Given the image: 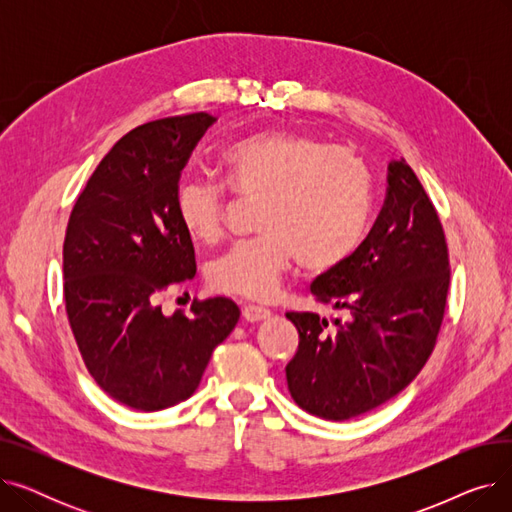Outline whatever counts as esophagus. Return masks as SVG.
I'll use <instances>...</instances> for the list:
<instances>
[{"label":"esophagus","instance_id":"1","mask_svg":"<svg viewBox=\"0 0 512 512\" xmlns=\"http://www.w3.org/2000/svg\"><path fill=\"white\" fill-rule=\"evenodd\" d=\"M242 317L247 321H261L265 317H270V309L261 305H245L242 307Z\"/></svg>","mask_w":512,"mask_h":512}]
</instances>
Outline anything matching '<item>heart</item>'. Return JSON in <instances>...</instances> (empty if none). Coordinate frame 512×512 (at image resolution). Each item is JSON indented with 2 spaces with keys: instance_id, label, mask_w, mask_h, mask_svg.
Masks as SVG:
<instances>
[{
  "instance_id": "obj_1",
  "label": "heart",
  "mask_w": 512,
  "mask_h": 512,
  "mask_svg": "<svg viewBox=\"0 0 512 512\" xmlns=\"http://www.w3.org/2000/svg\"><path fill=\"white\" fill-rule=\"evenodd\" d=\"M236 193L261 197L259 234L234 245L209 265L213 290L247 299L276 292L294 259L309 272H328L351 257L365 236L373 207V176L355 151L313 134L263 130L224 151ZM228 186L184 178L176 213L188 236L211 242L224 230Z\"/></svg>"
}]
</instances>
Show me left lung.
<instances>
[{
  "label": "left lung",
  "instance_id": "obj_1",
  "mask_svg": "<svg viewBox=\"0 0 512 512\" xmlns=\"http://www.w3.org/2000/svg\"><path fill=\"white\" fill-rule=\"evenodd\" d=\"M450 286L438 211L405 159L388 164L384 207L359 249L313 280L315 301L348 319L288 311L299 330L286 382L321 419L359 417L405 390L432 355Z\"/></svg>",
  "mask_w": 512,
  "mask_h": 512
}]
</instances>
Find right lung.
<instances>
[{"label":"right lung","instance_id":"right-lung-1","mask_svg":"<svg viewBox=\"0 0 512 512\" xmlns=\"http://www.w3.org/2000/svg\"><path fill=\"white\" fill-rule=\"evenodd\" d=\"M197 112L126 132L87 180L64 238V301L78 351L99 388L137 411L193 396L213 348L234 330V301L161 313V292L197 274L176 213L180 174L205 130Z\"/></svg>","mask_w":512,"mask_h":512}]
</instances>
